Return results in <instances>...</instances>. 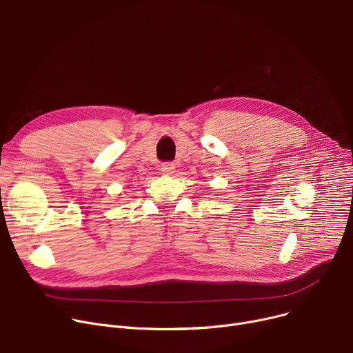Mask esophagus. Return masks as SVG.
I'll use <instances>...</instances> for the list:
<instances>
[{"instance_id":"34e87169","label":"esophagus","mask_w":353,"mask_h":353,"mask_svg":"<svg viewBox=\"0 0 353 353\" xmlns=\"http://www.w3.org/2000/svg\"><path fill=\"white\" fill-rule=\"evenodd\" d=\"M174 169H176V166H174V163H172V161H166V163L161 164V172L164 174L174 173Z\"/></svg>"}]
</instances>
